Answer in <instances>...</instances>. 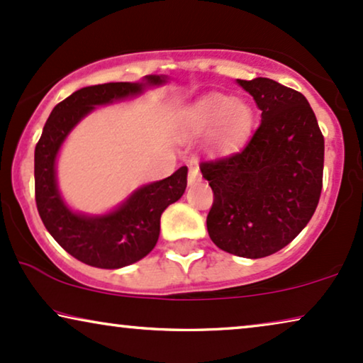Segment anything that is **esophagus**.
<instances>
[{
  "label": "esophagus",
  "mask_w": 363,
  "mask_h": 363,
  "mask_svg": "<svg viewBox=\"0 0 363 363\" xmlns=\"http://www.w3.org/2000/svg\"><path fill=\"white\" fill-rule=\"evenodd\" d=\"M190 170H188V185H196L198 182H201V173L200 167L196 162H190Z\"/></svg>",
  "instance_id": "esophagus-1"
}]
</instances>
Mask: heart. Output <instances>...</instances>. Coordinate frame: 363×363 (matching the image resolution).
Wrapping results in <instances>:
<instances>
[{"instance_id": "1", "label": "heart", "mask_w": 363, "mask_h": 363, "mask_svg": "<svg viewBox=\"0 0 363 363\" xmlns=\"http://www.w3.org/2000/svg\"><path fill=\"white\" fill-rule=\"evenodd\" d=\"M186 122L195 132H211L216 128L218 143L233 148L242 142L251 128L250 107L220 92L198 99L186 111Z\"/></svg>"}]
</instances>
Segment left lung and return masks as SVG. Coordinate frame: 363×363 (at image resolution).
<instances>
[{"instance_id":"1","label":"left lung","mask_w":363,"mask_h":363,"mask_svg":"<svg viewBox=\"0 0 363 363\" xmlns=\"http://www.w3.org/2000/svg\"><path fill=\"white\" fill-rule=\"evenodd\" d=\"M261 111L240 152L200 163L210 183L208 235L220 250L257 259L289 245L322 191L324 135L307 99L267 77L238 79Z\"/></svg>"}]
</instances>
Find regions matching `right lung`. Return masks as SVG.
<instances>
[{
	"label": "right lung",
	"mask_w": 363,
	"mask_h": 363,
	"mask_svg": "<svg viewBox=\"0 0 363 363\" xmlns=\"http://www.w3.org/2000/svg\"><path fill=\"white\" fill-rule=\"evenodd\" d=\"M165 82L147 76L145 82H108L79 89L52 108L34 150V193L39 216L51 236L76 259L102 269H118L145 257L158 241L160 216L180 200L186 188V167L165 180L133 191L117 210L102 216L71 211L59 195L56 157L67 133L96 106L137 96L145 86Z\"/></svg>",
	"instance_id": "right-lung-1"
}]
</instances>
